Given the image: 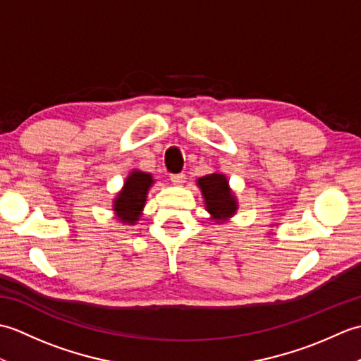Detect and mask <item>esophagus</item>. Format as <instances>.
Masks as SVG:
<instances>
[{
	"label": "esophagus",
	"instance_id": "34e87169",
	"mask_svg": "<svg viewBox=\"0 0 361 361\" xmlns=\"http://www.w3.org/2000/svg\"><path fill=\"white\" fill-rule=\"evenodd\" d=\"M171 181L173 183V185L180 186L186 181V176H185V173H173V175H171Z\"/></svg>",
	"mask_w": 361,
	"mask_h": 361
}]
</instances>
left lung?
Masks as SVG:
<instances>
[{
    "instance_id": "left-lung-1",
    "label": "left lung",
    "mask_w": 361,
    "mask_h": 361,
    "mask_svg": "<svg viewBox=\"0 0 361 361\" xmlns=\"http://www.w3.org/2000/svg\"><path fill=\"white\" fill-rule=\"evenodd\" d=\"M197 186L200 188L202 195L204 198L206 211L211 214L212 220L217 224L233 217L239 203L235 195L229 188V181L224 173H209L197 180Z\"/></svg>"
}]
</instances>
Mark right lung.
<instances>
[{
  "label": "right lung",
  "instance_id": "obj_1",
  "mask_svg": "<svg viewBox=\"0 0 361 361\" xmlns=\"http://www.w3.org/2000/svg\"><path fill=\"white\" fill-rule=\"evenodd\" d=\"M155 183L150 173L141 171H132L124 181V188L113 200V211L118 220L126 225H135L141 217L145 198L150 186Z\"/></svg>",
  "mask_w": 361,
  "mask_h": 361
}]
</instances>
